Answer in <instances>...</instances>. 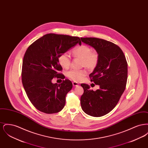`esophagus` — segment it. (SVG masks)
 <instances>
[{"mask_svg": "<svg viewBox=\"0 0 148 148\" xmlns=\"http://www.w3.org/2000/svg\"><path fill=\"white\" fill-rule=\"evenodd\" d=\"M72 83H73V85L74 86H77L79 85V84L77 83V82H73Z\"/></svg>", "mask_w": 148, "mask_h": 148, "instance_id": "obj_1", "label": "esophagus"}]
</instances>
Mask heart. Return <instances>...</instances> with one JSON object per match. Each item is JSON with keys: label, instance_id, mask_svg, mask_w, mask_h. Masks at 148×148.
Returning <instances> with one entry per match:
<instances>
[{"label": "heart", "instance_id": "1", "mask_svg": "<svg viewBox=\"0 0 148 148\" xmlns=\"http://www.w3.org/2000/svg\"><path fill=\"white\" fill-rule=\"evenodd\" d=\"M72 51L75 57L82 58V66H85L90 69H93L97 66L99 60L98 53L95 50H92V48L88 45L81 44L75 47ZM58 61L59 64L64 68H68L71 65V57L66 52L63 53L59 56ZM86 74V71L84 69H72L67 71L66 75L71 79L79 82L82 80Z\"/></svg>", "mask_w": 148, "mask_h": 148}]
</instances>
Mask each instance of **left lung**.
Instances as JSON below:
<instances>
[{
    "mask_svg": "<svg viewBox=\"0 0 148 148\" xmlns=\"http://www.w3.org/2000/svg\"><path fill=\"white\" fill-rule=\"evenodd\" d=\"M82 42L93 47L98 53V64L89 74L91 82L99 85L96 91L86 84H81L84 93L80 98L85 113L99 117L111 112L124 92L127 78V64L119 47L97 38H81Z\"/></svg>",
    "mask_w": 148,
    "mask_h": 148,
    "instance_id": "1",
    "label": "left lung"
}]
</instances>
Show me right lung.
Here are the masks:
<instances>
[{"mask_svg":"<svg viewBox=\"0 0 148 148\" xmlns=\"http://www.w3.org/2000/svg\"><path fill=\"white\" fill-rule=\"evenodd\" d=\"M77 43L82 44L79 37L51 33L36 40L26 50L22 65V83L29 100L38 110L53 114L63 109L72 83L68 79L59 84L51 80L54 77L65 78L59 73L63 68L58 58Z\"/></svg>","mask_w":148,"mask_h":148,"instance_id":"right-lung-1","label":"right lung"}]
</instances>
